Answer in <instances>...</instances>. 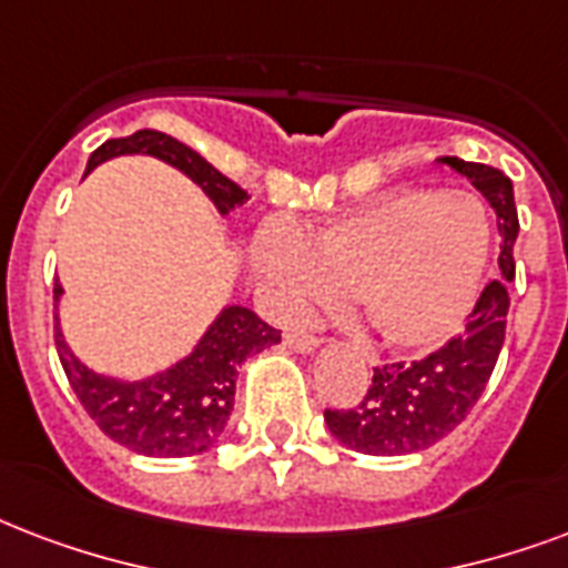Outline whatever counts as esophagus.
I'll list each match as a JSON object with an SVG mask.
<instances>
[{"label": "esophagus", "mask_w": 568, "mask_h": 568, "mask_svg": "<svg viewBox=\"0 0 568 568\" xmlns=\"http://www.w3.org/2000/svg\"><path fill=\"white\" fill-rule=\"evenodd\" d=\"M285 345L297 354H313L322 345V339H315L310 333H285Z\"/></svg>", "instance_id": "1"}]
</instances>
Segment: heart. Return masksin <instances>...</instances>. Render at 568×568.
<instances>
[{
	"label": "heart",
	"mask_w": 568,
	"mask_h": 568,
	"mask_svg": "<svg viewBox=\"0 0 568 568\" xmlns=\"http://www.w3.org/2000/svg\"><path fill=\"white\" fill-rule=\"evenodd\" d=\"M491 253L483 202L462 190H393L310 235L265 229L253 244L274 310L301 318L345 292L372 339L432 352L462 327Z\"/></svg>",
	"instance_id": "1"
}]
</instances>
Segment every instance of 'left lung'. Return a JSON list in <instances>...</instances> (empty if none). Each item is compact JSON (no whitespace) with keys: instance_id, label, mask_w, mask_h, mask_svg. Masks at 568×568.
Listing matches in <instances>:
<instances>
[{"instance_id":"left-lung-1","label":"left lung","mask_w":568,"mask_h":568,"mask_svg":"<svg viewBox=\"0 0 568 568\" xmlns=\"http://www.w3.org/2000/svg\"><path fill=\"white\" fill-rule=\"evenodd\" d=\"M438 163L470 181L495 207L497 232L504 237L497 258L500 280L483 288L462 336L417 363H393L375 369L357 408L324 410L333 438L366 456H408L447 438L483 396L497 354L504 348L509 313L506 285L515 276L513 246L518 237L513 181L486 163L462 158H438Z\"/></svg>"}]
</instances>
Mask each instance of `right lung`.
Masks as SVG:
<instances>
[{
  "instance_id": "1",
  "label": "right lung",
  "mask_w": 568,
  "mask_h": 568,
  "mask_svg": "<svg viewBox=\"0 0 568 568\" xmlns=\"http://www.w3.org/2000/svg\"><path fill=\"white\" fill-rule=\"evenodd\" d=\"M124 154L158 158L179 169L181 175H187L214 202L220 216L232 214L246 202V193L235 181H229L220 169L211 166L199 151L160 130H136L124 140H106L89 158L85 172ZM62 294L64 288L55 283V310ZM276 342H280L276 327L262 322L253 310L232 303L216 313L187 357L154 375L128 381L101 375L92 366H85L64 342L55 315V352L82 408L89 410V417L101 426L103 435L119 440L121 447L158 458L199 456L214 447L235 405L237 372L246 357L265 352Z\"/></svg>"
}]
</instances>
